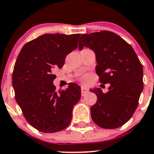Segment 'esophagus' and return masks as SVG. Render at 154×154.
I'll return each mask as SVG.
<instances>
[{
	"instance_id": "1",
	"label": "esophagus",
	"mask_w": 154,
	"mask_h": 154,
	"mask_svg": "<svg viewBox=\"0 0 154 154\" xmlns=\"http://www.w3.org/2000/svg\"><path fill=\"white\" fill-rule=\"evenodd\" d=\"M88 91V89L87 88H86V87H83L82 86L81 87V94L82 95H84V94H86L87 92Z\"/></svg>"
}]
</instances>
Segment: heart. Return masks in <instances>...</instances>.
<instances>
[{
  "instance_id": "b5f03b06",
  "label": "heart",
  "mask_w": 154,
  "mask_h": 154,
  "mask_svg": "<svg viewBox=\"0 0 154 154\" xmlns=\"http://www.w3.org/2000/svg\"><path fill=\"white\" fill-rule=\"evenodd\" d=\"M87 79H88V76H87V75H84L83 77H81V80H82V81H83V82L86 81Z\"/></svg>"
}]
</instances>
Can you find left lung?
Segmentation results:
<instances>
[{"label": "left lung", "instance_id": "left-lung-1", "mask_svg": "<svg viewBox=\"0 0 154 154\" xmlns=\"http://www.w3.org/2000/svg\"><path fill=\"white\" fill-rule=\"evenodd\" d=\"M92 50L96 55V73L100 83H109V91L91 89L97 100L90 108L93 122L105 129H116L127 123L139 104L143 90V68L130 44L111 31L83 34L79 49Z\"/></svg>", "mask_w": 154, "mask_h": 154}]
</instances>
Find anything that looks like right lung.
<instances>
[{"label": "right lung", "instance_id": "add662e5", "mask_svg": "<svg viewBox=\"0 0 154 154\" xmlns=\"http://www.w3.org/2000/svg\"><path fill=\"white\" fill-rule=\"evenodd\" d=\"M80 36L44 34L26 43L18 54L12 73L15 98L27 122L38 131L55 133L71 123L80 87L71 83L57 92L53 71L63 67L66 56L77 48Z\"/></svg>", "mask_w": 154, "mask_h": 154}]
</instances>
